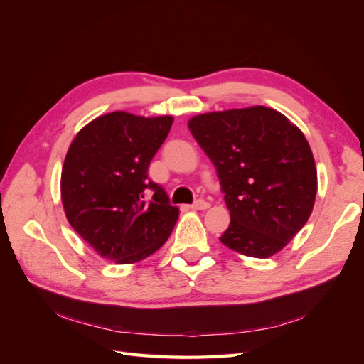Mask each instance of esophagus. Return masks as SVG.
<instances>
[{
  "label": "esophagus",
  "mask_w": 364,
  "mask_h": 364,
  "mask_svg": "<svg viewBox=\"0 0 364 364\" xmlns=\"http://www.w3.org/2000/svg\"><path fill=\"white\" fill-rule=\"evenodd\" d=\"M190 208L194 209V211H205V209L209 208V203L205 202V200H197V202H194Z\"/></svg>",
  "instance_id": "esophagus-1"
}]
</instances>
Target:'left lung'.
<instances>
[{
    "mask_svg": "<svg viewBox=\"0 0 364 364\" xmlns=\"http://www.w3.org/2000/svg\"><path fill=\"white\" fill-rule=\"evenodd\" d=\"M188 127L214 164L230 213L220 241L252 258L282 250L308 222L317 193L301 129L266 106L200 114Z\"/></svg>",
    "mask_w": 364,
    "mask_h": 364,
    "instance_id": "left-lung-1",
    "label": "left lung"
}]
</instances>
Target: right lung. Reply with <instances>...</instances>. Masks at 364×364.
<instances>
[{
  "label": "right lung",
  "instance_id": "obj_1",
  "mask_svg": "<svg viewBox=\"0 0 364 364\" xmlns=\"http://www.w3.org/2000/svg\"><path fill=\"white\" fill-rule=\"evenodd\" d=\"M173 117L117 111L97 117L73 139L60 196L70 225L98 255L134 264L168 240L179 208L147 176ZM152 194L150 200L145 196Z\"/></svg>",
  "mask_w": 364,
  "mask_h": 364
}]
</instances>
